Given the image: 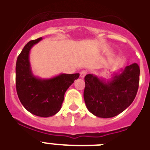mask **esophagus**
Segmentation results:
<instances>
[{"instance_id":"1","label":"esophagus","mask_w":150,"mask_h":150,"mask_svg":"<svg viewBox=\"0 0 150 150\" xmlns=\"http://www.w3.org/2000/svg\"><path fill=\"white\" fill-rule=\"evenodd\" d=\"M87 72L86 71H82L81 72H80V74H79V76H80V77L81 78H84L85 76L86 75Z\"/></svg>"}]
</instances>
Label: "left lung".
<instances>
[{
  "mask_svg": "<svg viewBox=\"0 0 150 150\" xmlns=\"http://www.w3.org/2000/svg\"><path fill=\"white\" fill-rule=\"evenodd\" d=\"M140 67L134 63L113 73L106 81L93 74L85 76L84 100L87 109L100 118L117 116L131 105L139 86Z\"/></svg>",
  "mask_w": 150,
  "mask_h": 150,
  "instance_id": "left-lung-1",
  "label": "left lung"
}]
</instances>
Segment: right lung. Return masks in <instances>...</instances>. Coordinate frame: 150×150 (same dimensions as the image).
<instances>
[{
	"mask_svg": "<svg viewBox=\"0 0 150 150\" xmlns=\"http://www.w3.org/2000/svg\"><path fill=\"white\" fill-rule=\"evenodd\" d=\"M42 40L29 41L17 58L16 86L24 107L35 116L50 117L60 110L67 88L79 74H62L50 79H40L33 74L29 62L30 49Z\"/></svg>",
	"mask_w": 150,
	"mask_h": 150,
	"instance_id": "obj_1",
	"label": "right lung"
}]
</instances>
